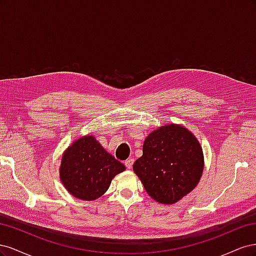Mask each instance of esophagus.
<instances>
[{
    "label": "esophagus",
    "mask_w": 256,
    "mask_h": 256,
    "mask_svg": "<svg viewBox=\"0 0 256 256\" xmlns=\"http://www.w3.org/2000/svg\"><path fill=\"white\" fill-rule=\"evenodd\" d=\"M134 162V158H129V159H127V160L125 161V166H126V168H132Z\"/></svg>",
    "instance_id": "1"
}]
</instances>
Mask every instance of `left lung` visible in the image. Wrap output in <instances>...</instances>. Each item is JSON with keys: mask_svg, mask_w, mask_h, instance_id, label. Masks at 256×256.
<instances>
[{"mask_svg": "<svg viewBox=\"0 0 256 256\" xmlns=\"http://www.w3.org/2000/svg\"><path fill=\"white\" fill-rule=\"evenodd\" d=\"M204 168L200 144L190 131L170 124L150 132L134 171L156 202L174 204L198 184Z\"/></svg>", "mask_w": 256, "mask_h": 256, "instance_id": "1", "label": "left lung"}]
</instances>
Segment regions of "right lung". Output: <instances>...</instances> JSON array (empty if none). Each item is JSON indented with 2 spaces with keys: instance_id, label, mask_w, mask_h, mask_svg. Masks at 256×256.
<instances>
[{
  "instance_id": "right-lung-1",
  "label": "right lung",
  "mask_w": 256,
  "mask_h": 256,
  "mask_svg": "<svg viewBox=\"0 0 256 256\" xmlns=\"http://www.w3.org/2000/svg\"><path fill=\"white\" fill-rule=\"evenodd\" d=\"M125 168L122 162L106 152L95 136H85L63 154L60 178L72 196L92 200L104 194L115 175Z\"/></svg>"
}]
</instances>
